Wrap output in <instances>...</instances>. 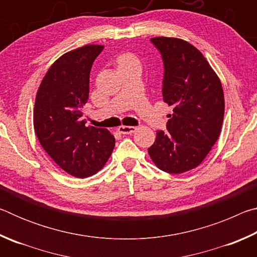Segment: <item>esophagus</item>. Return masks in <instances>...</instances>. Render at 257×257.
Returning <instances> with one entry per match:
<instances>
[{"label": "esophagus", "instance_id": "esophagus-1", "mask_svg": "<svg viewBox=\"0 0 257 257\" xmlns=\"http://www.w3.org/2000/svg\"><path fill=\"white\" fill-rule=\"evenodd\" d=\"M135 130H136V127H132V125H120L118 128V132L122 135L133 134Z\"/></svg>", "mask_w": 257, "mask_h": 257}]
</instances>
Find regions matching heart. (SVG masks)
<instances>
[{
    "mask_svg": "<svg viewBox=\"0 0 257 257\" xmlns=\"http://www.w3.org/2000/svg\"><path fill=\"white\" fill-rule=\"evenodd\" d=\"M132 59H134L132 55L124 54V55H121V56H120V58H119V62H121V61H125V60H132Z\"/></svg>",
    "mask_w": 257,
    "mask_h": 257,
    "instance_id": "obj_1",
    "label": "heart"
}]
</instances>
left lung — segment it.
Instances as JSON below:
<instances>
[{
    "instance_id": "8db88e82",
    "label": "left lung",
    "mask_w": 257,
    "mask_h": 257,
    "mask_svg": "<svg viewBox=\"0 0 257 257\" xmlns=\"http://www.w3.org/2000/svg\"><path fill=\"white\" fill-rule=\"evenodd\" d=\"M151 42L162 55L163 101L173 113L168 132L156 133L149 154L160 170L179 175L201 164L219 138L223 89L207 60L188 42L163 36Z\"/></svg>"
}]
</instances>
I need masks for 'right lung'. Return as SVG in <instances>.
Returning a JSON list of instances; mask_svg holds the SVG:
<instances>
[{
	"instance_id": "right-lung-1",
	"label": "right lung",
	"mask_w": 257,
	"mask_h": 257,
	"mask_svg": "<svg viewBox=\"0 0 257 257\" xmlns=\"http://www.w3.org/2000/svg\"><path fill=\"white\" fill-rule=\"evenodd\" d=\"M103 49L85 45L60 56L43 78L35 99L34 128L38 141L62 170L77 178L101 170L115 144L107 129L86 127L82 119L90 69Z\"/></svg>"
}]
</instances>
